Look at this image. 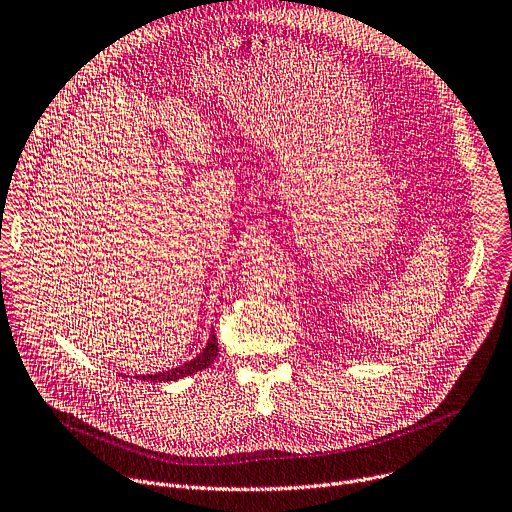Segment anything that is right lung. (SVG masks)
Wrapping results in <instances>:
<instances>
[{
  "label": "right lung",
  "instance_id": "1",
  "mask_svg": "<svg viewBox=\"0 0 512 512\" xmlns=\"http://www.w3.org/2000/svg\"><path fill=\"white\" fill-rule=\"evenodd\" d=\"M216 356H218V339H216V335H214V331H212V335H210V339H208V346L203 348V352H201L197 358H193L191 362H187V364H183V366H179V368H173V370H164V372H158V374H142V379H144V381H150V383L179 381V379H183V377H189V374H195V372H199V370H203V368L212 366L214 360H216Z\"/></svg>",
  "mask_w": 512,
  "mask_h": 512
}]
</instances>
